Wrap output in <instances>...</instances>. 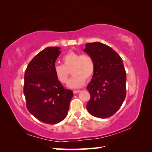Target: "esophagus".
Segmentation results:
<instances>
[{
  "label": "esophagus",
  "mask_w": 152,
  "mask_h": 152,
  "mask_svg": "<svg viewBox=\"0 0 152 152\" xmlns=\"http://www.w3.org/2000/svg\"><path fill=\"white\" fill-rule=\"evenodd\" d=\"M80 92V90H77V91H73L74 94H77V93H78V92Z\"/></svg>",
  "instance_id": "esophagus-1"
}]
</instances>
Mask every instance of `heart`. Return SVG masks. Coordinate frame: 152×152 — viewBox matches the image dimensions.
Returning <instances> with one entry per match:
<instances>
[{
	"label": "heart",
	"instance_id": "b5f03b06",
	"mask_svg": "<svg viewBox=\"0 0 152 152\" xmlns=\"http://www.w3.org/2000/svg\"><path fill=\"white\" fill-rule=\"evenodd\" d=\"M63 64H56L53 68L56 78L61 83L68 81L70 71L72 74L68 86L71 88L80 87L86 80H88L94 72V61L91 56L80 55L70 51L62 58Z\"/></svg>",
	"mask_w": 152,
	"mask_h": 152
}]
</instances>
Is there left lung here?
Returning <instances> with one entry per match:
<instances>
[{
  "label": "left lung",
  "instance_id": "obj_1",
  "mask_svg": "<svg viewBox=\"0 0 152 152\" xmlns=\"http://www.w3.org/2000/svg\"><path fill=\"white\" fill-rule=\"evenodd\" d=\"M83 50L94 61V74L87 86L91 99L86 109L94 117H111L121 107L126 96V72L122 59L101 42L86 43Z\"/></svg>",
  "mask_w": 152,
  "mask_h": 152
}]
</instances>
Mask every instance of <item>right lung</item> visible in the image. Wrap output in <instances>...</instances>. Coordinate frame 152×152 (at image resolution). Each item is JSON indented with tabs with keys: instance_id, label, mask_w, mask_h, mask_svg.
<instances>
[{
	"instance_id": "obj_1",
	"label": "right lung",
	"mask_w": 152,
	"mask_h": 152,
	"mask_svg": "<svg viewBox=\"0 0 152 152\" xmlns=\"http://www.w3.org/2000/svg\"><path fill=\"white\" fill-rule=\"evenodd\" d=\"M60 48L48 47L36 55L25 73L23 92L27 108L36 119L47 124H57L65 119L73 96L64 88L53 68Z\"/></svg>"
}]
</instances>
